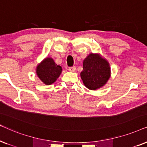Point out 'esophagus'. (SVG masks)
I'll list each match as a JSON object with an SVG mask.
<instances>
[{
    "label": "esophagus",
    "mask_w": 147,
    "mask_h": 147,
    "mask_svg": "<svg viewBox=\"0 0 147 147\" xmlns=\"http://www.w3.org/2000/svg\"><path fill=\"white\" fill-rule=\"evenodd\" d=\"M75 70H76V67L75 66H71V67L68 68V70H69V71H70V72H74Z\"/></svg>",
    "instance_id": "1"
}]
</instances>
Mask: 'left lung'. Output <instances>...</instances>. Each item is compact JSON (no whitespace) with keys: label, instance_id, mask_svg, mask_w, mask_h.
<instances>
[{"label":"left lung","instance_id":"obj_1","mask_svg":"<svg viewBox=\"0 0 147 147\" xmlns=\"http://www.w3.org/2000/svg\"><path fill=\"white\" fill-rule=\"evenodd\" d=\"M110 77L109 63L98 54H90L83 61L81 72L83 82L88 89L96 90L103 87Z\"/></svg>","mask_w":147,"mask_h":147}]
</instances>
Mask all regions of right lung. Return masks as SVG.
<instances>
[{"instance_id":"right-lung-1","label":"right lung","mask_w":147,"mask_h":147,"mask_svg":"<svg viewBox=\"0 0 147 147\" xmlns=\"http://www.w3.org/2000/svg\"><path fill=\"white\" fill-rule=\"evenodd\" d=\"M37 75L46 85H51L56 81L62 72V67L57 65L53 59L46 58L37 67Z\"/></svg>"}]
</instances>
